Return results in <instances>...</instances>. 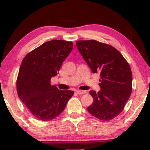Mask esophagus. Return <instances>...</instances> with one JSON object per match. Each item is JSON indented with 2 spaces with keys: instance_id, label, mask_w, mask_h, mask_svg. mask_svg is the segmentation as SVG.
<instances>
[{
  "instance_id": "esophagus-1",
  "label": "esophagus",
  "mask_w": 150,
  "mask_h": 150,
  "mask_svg": "<svg viewBox=\"0 0 150 150\" xmlns=\"http://www.w3.org/2000/svg\"><path fill=\"white\" fill-rule=\"evenodd\" d=\"M78 95H84V94L87 93V91H81V90H78L76 91Z\"/></svg>"
}]
</instances>
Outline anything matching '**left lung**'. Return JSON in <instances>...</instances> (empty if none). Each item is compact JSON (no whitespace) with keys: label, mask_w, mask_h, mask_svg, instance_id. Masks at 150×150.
I'll return each mask as SVG.
<instances>
[{"label":"left lung","mask_w":150,"mask_h":150,"mask_svg":"<svg viewBox=\"0 0 150 150\" xmlns=\"http://www.w3.org/2000/svg\"><path fill=\"white\" fill-rule=\"evenodd\" d=\"M77 49L93 73H99L100 91H91L93 103L88 112L101 120L116 117L131 95L132 74L123 55L112 45L94 40H79Z\"/></svg>","instance_id":"1"}]
</instances>
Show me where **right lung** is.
<instances>
[{
  "instance_id": "1",
  "label": "right lung",
  "mask_w": 150,
  "mask_h": 150,
  "mask_svg": "<svg viewBox=\"0 0 150 150\" xmlns=\"http://www.w3.org/2000/svg\"><path fill=\"white\" fill-rule=\"evenodd\" d=\"M73 43L54 40L28 53L22 60L16 80L20 99L34 117L42 121L56 118L64 110L74 92L59 90L51 85Z\"/></svg>"
}]
</instances>
